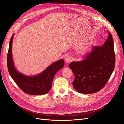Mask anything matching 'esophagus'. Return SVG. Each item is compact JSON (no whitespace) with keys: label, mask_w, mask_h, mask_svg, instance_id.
Masks as SVG:
<instances>
[{"label":"esophagus","mask_w":124,"mask_h":124,"mask_svg":"<svg viewBox=\"0 0 124 124\" xmlns=\"http://www.w3.org/2000/svg\"><path fill=\"white\" fill-rule=\"evenodd\" d=\"M72 57H71L70 56H67V57H66L65 58V62L67 63H69V62H70L71 61H72Z\"/></svg>","instance_id":"obj_1"}]
</instances>
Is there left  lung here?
I'll return each mask as SVG.
<instances>
[{
  "instance_id": "left-lung-1",
  "label": "left lung",
  "mask_w": 124,
  "mask_h": 124,
  "mask_svg": "<svg viewBox=\"0 0 124 124\" xmlns=\"http://www.w3.org/2000/svg\"><path fill=\"white\" fill-rule=\"evenodd\" d=\"M102 46H93L84 60L70 63L74 75L72 85L77 92L93 93L104 87L114 69L115 56L112 34Z\"/></svg>"
}]
</instances>
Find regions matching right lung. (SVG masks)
<instances>
[{
	"mask_svg": "<svg viewBox=\"0 0 124 124\" xmlns=\"http://www.w3.org/2000/svg\"><path fill=\"white\" fill-rule=\"evenodd\" d=\"M13 35L10 40L7 55V66L11 78L22 91L29 95H41L46 94L52 88V83L57 71L65 65L63 59L56 62L43 71L33 77L26 76L19 73L15 68L12 55Z\"/></svg>",
	"mask_w": 124,
	"mask_h": 124,
	"instance_id": "right-lung-1",
	"label": "right lung"
}]
</instances>
